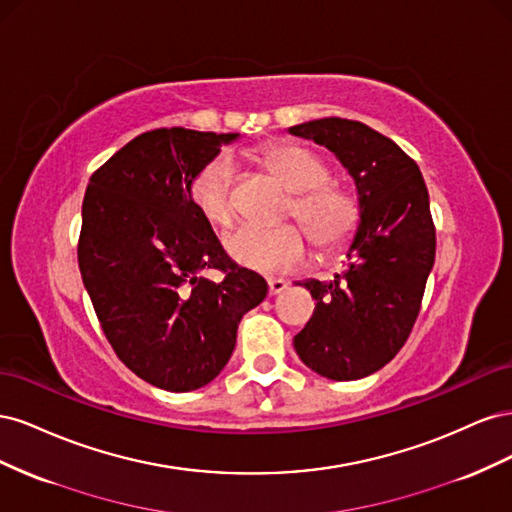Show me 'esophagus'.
<instances>
[{
  "label": "esophagus",
  "instance_id": "1",
  "mask_svg": "<svg viewBox=\"0 0 512 512\" xmlns=\"http://www.w3.org/2000/svg\"><path fill=\"white\" fill-rule=\"evenodd\" d=\"M286 288H288V282H284V280H269V294H271V297L284 292Z\"/></svg>",
  "mask_w": 512,
  "mask_h": 512
}]
</instances>
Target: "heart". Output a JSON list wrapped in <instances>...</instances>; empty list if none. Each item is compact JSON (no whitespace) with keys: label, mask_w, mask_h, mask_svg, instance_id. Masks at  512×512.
<instances>
[{"label":"heart","mask_w":512,"mask_h":512,"mask_svg":"<svg viewBox=\"0 0 512 512\" xmlns=\"http://www.w3.org/2000/svg\"><path fill=\"white\" fill-rule=\"evenodd\" d=\"M262 162L294 192L288 213L303 224L318 250L333 252L352 237L359 222L356 198L327 183L329 168L312 151L297 145H275L262 151ZM188 196L209 226L228 228L235 222V160L228 153L211 158L192 177ZM224 247L239 267L262 273L290 271L307 258V239L292 224L243 226L226 237Z\"/></svg>","instance_id":"1"}]
</instances>
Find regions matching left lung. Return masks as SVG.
I'll return each mask as SVG.
<instances>
[{"mask_svg": "<svg viewBox=\"0 0 512 512\" xmlns=\"http://www.w3.org/2000/svg\"><path fill=\"white\" fill-rule=\"evenodd\" d=\"M327 147L354 179L359 226L348 267L331 282L303 280L314 316L294 335L299 359L329 380H359L406 344L436 260V228L416 162L361 121L327 117L288 128Z\"/></svg>", "mask_w": 512, "mask_h": 512, "instance_id": "1", "label": "left lung"}]
</instances>
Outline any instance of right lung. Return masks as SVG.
<instances>
[{
  "instance_id": "1",
  "label": "right lung",
  "mask_w": 512,
  "mask_h": 512,
  "mask_svg": "<svg viewBox=\"0 0 512 512\" xmlns=\"http://www.w3.org/2000/svg\"><path fill=\"white\" fill-rule=\"evenodd\" d=\"M239 134L145 132L87 183L79 269L102 331L138 378L170 393L220 376L265 277L237 267L190 203L192 177ZM225 271L209 281L207 270Z\"/></svg>"
}]
</instances>
